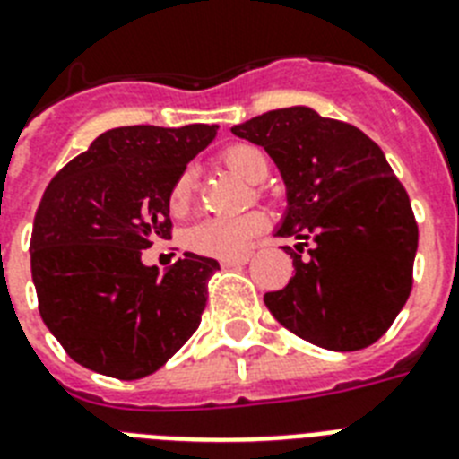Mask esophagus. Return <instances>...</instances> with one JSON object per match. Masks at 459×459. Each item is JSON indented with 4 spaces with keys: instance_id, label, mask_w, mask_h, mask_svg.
I'll return each instance as SVG.
<instances>
[{
    "instance_id": "34e87169",
    "label": "esophagus",
    "mask_w": 459,
    "mask_h": 459,
    "mask_svg": "<svg viewBox=\"0 0 459 459\" xmlns=\"http://www.w3.org/2000/svg\"><path fill=\"white\" fill-rule=\"evenodd\" d=\"M249 261V254H242V256H233V259H221L223 268H233V265H245Z\"/></svg>"
}]
</instances>
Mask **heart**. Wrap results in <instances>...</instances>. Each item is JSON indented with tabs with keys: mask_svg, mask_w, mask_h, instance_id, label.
<instances>
[{
	"mask_svg": "<svg viewBox=\"0 0 459 459\" xmlns=\"http://www.w3.org/2000/svg\"><path fill=\"white\" fill-rule=\"evenodd\" d=\"M223 163L247 182H261L268 175V158L254 144H233L223 152ZM194 195V170H184L170 188L172 212H184ZM265 229L261 212L240 217H207L186 230V245L194 252L219 259H233L247 252L249 242Z\"/></svg>",
	"mask_w": 459,
	"mask_h": 459,
	"instance_id": "1",
	"label": "heart"
}]
</instances>
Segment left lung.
Masks as SVG:
<instances>
[{
  "label": "left lung",
  "instance_id": "obj_1",
  "mask_svg": "<svg viewBox=\"0 0 459 459\" xmlns=\"http://www.w3.org/2000/svg\"><path fill=\"white\" fill-rule=\"evenodd\" d=\"M230 133L273 158L287 195L275 233L301 240L296 252L284 247L294 277L264 296L273 317L319 348H368L406 303L418 252L411 200L380 146L306 105L268 111ZM306 241L314 247L303 257Z\"/></svg>",
  "mask_w": 459,
  "mask_h": 459
}]
</instances>
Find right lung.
Here are the masks:
<instances>
[{"label":"right lung","instance_id":"add662e5","mask_svg":"<svg viewBox=\"0 0 459 459\" xmlns=\"http://www.w3.org/2000/svg\"><path fill=\"white\" fill-rule=\"evenodd\" d=\"M219 126H126L102 133L46 188L30 261L39 313L65 352L102 376H152L200 325L214 259L165 268L142 249L170 240V188Z\"/></svg>","mask_w":459,"mask_h":459}]
</instances>
